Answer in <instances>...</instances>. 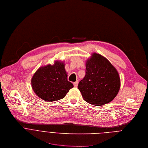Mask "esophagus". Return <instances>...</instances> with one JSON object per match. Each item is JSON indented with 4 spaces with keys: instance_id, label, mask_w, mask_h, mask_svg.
<instances>
[{
    "instance_id": "esophagus-1",
    "label": "esophagus",
    "mask_w": 148,
    "mask_h": 148,
    "mask_svg": "<svg viewBox=\"0 0 148 148\" xmlns=\"http://www.w3.org/2000/svg\"><path fill=\"white\" fill-rule=\"evenodd\" d=\"M78 83H79L78 80H76L75 82H74V83H73V85H74V86H75V87H77V85H78Z\"/></svg>"
}]
</instances>
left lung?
<instances>
[{
    "mask_svg": "<svg viewBox=\"0 0 148 148\" xmlns=\"http://www.w3.org/2000/svg\"><path fill=\"white\" fill-rule=\"evenodd\" d=\"M83 99L95 106L111 101L120 88L116 69L102 55L93 53L86 62V75L77 86Z\"/></svg>",
    "mask_w": 148,
    "mask_h": 148,
    "instance_id": "obj_1",
    "label": "left lung"
}]
</instances>
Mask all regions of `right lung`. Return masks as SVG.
<instances>
[{"mask_svg": "<svg viewBox=\"0 0 148 148\" xmlns=\"http://www.w3.org/2000/svg\"><path fill=\"white\" fill-rule=\"evenodd\" d=\"M67 77L64 62L56 61L53 65L41 67L36 72L32 79V88L35 93L45 101L60 100L73 87Z\"/></svg>", "mask_w": 148, "mask_h": 148, "instance_id": "right-lung-1", "label": "right lung"}]
</instances>
